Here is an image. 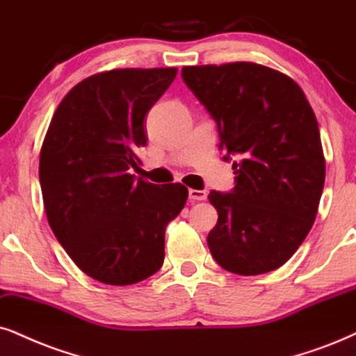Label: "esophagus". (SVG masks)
<instances>
[{"label": "esophagus", "instance_id": "34e87169", "mask_svg": "<svg viewBox=\"0 0 356 356\" xmlns=\"http://www.w3.org/2000/svg\"><path fill=\"white\" fill-rule=\"evenodd\" d=\"M188 199H191V202H202L207 199V192L191 188V191H188Z\"/></svg>", "mask_w": 356, "mask_h": 356}]
</instances>
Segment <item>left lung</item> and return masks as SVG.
Returning <instances> with one entry per match:
<instances>
[{"label": "left lung", "mask_w": 356, "mask_h": 356, "mask_svg": "<svg viewBox=\"0 0 356 356\" xmlns=\"http://www.w3.org/2000/svg\"><path fill=\"white\" fill-rule=\"evenodd\" d=\"M182 79L217 121L225 161L238 157L233 192L209 195L218 211L210 253L240 276L277 269L317 217L325 157L316 113L294 80L254 62L184 67Z\"/></svg>", "instance_id": "8db88e82"}]
</instances>
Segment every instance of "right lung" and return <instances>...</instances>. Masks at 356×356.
<instances>
[{
  "instance_id": "obj_1",
  "label": "right lung",
  "mask_w": 356,
  "mask_h": 356,
  "mask_svg": "<svg viewBox=\"0 0 356 356\" xmlns=\"http://www.w3.org/2000/svg\"><path fill=\"white\" fill-rule=\"evenodd\" d=\"M177 69H115L79 82L58 103L40 147L39 181L54 235L103 284H136L164 263L165 225L186 205L182 184L134 179L145 116Z\"/></svg>"
}]
</instances>
